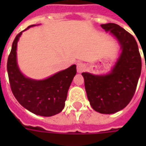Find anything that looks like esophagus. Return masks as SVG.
<instances>
[{
    "label": "esophagus",
    "mask_w": 146,
    "mask_h": 146,
    "mask_svg": "<svg viewBox=\"0 0 146 146\" xmlns=\"http://www.w3.org/2000/svg\"><path fill=\"white\" fill-rule=\"evenodd\" d=\"M86 69V66L83 63L79 62V63L76 64V70H77V72L79 73H81L82 72H83Z\"/></svg>",
    "instance_id": "esophagus-1"
}]
</instances>
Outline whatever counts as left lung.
Instances as JSON below:
<instances>
[{
  "label": "left lung",
  "mask_w": 146,
  "mask_h": 146,
  "mask_svg": "<svg viewBox=\"0 0 146 146\" xmlns=\"http://www.w3.org/2000/svg\"><path fill=\"white\" fill-rule=\"evenodd\" d=\"M101 27L117 39L121 52L108 73L85 72L82 75L92 108L98 113L111 114L123 110L133 97L142 61L137 42L131 34L115 23L102 24Z\"/></svg>",
  "instance_id": "left-lung-1"
}]
</instances>
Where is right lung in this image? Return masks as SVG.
<instances>
[{
  "label": "right lung",
  "mask_w": 146,
  "mask_h": 146,
  "mask_svg": "<svg viewBox=\"0 0 146 146\" xmlns=\"http://www.w3.org/2000/svg\"><path fill=\"white\" fill-rule=\"evenodd\" d=\"M35 26H29L15 38L7 60L8 76L13 94L22 106L36 115L51 117L64 108L69 88L76 74V66L73 64L43 80L24 75L17 62V43L24 31Z\"/></svg>",
  "instance_id": "right-lung-1"
}]
</instances>
